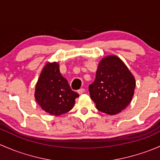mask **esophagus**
Returning <instances> with one entry per match:
<instances>
[{"label": "esophagus", "instance_id": "1", "mask_svg": "<svg viewBox=\"0 0 160 160\" xmlns=\"http://www.w3.org/2000/svg\"><path fill=\"white\" fill-rule=\"evenodd\" d=\"M84 92H85V88H80V89L78 90V93L79 94V95L84 93Z\"/></svg>", "mask_w": 160, "mask_h": 160}]
</instances>
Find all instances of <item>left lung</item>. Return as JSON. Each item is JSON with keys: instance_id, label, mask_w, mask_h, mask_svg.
Returning a JSON list of instances; mask_svg holds the SVG:
<instances>
[{"instance_id": "left-lung-1", "label": "left lung", "mask_w": 160, "mask_h": 160, "mask_svg": "<svg viewBox=\"0 0 160 160\" xmlns=\"http://www.w3.org/2000/svg\"><path fill=\"white\" fill-rule=\"evenodd\" d=\"M135 87L136 81L126 65L118 57L111 55L100 62L88 91L98 111L116 115L129 104Z\"/></svg>"}]
</instances>
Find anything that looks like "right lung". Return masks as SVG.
<instances>
[{"label": "right lung", "instance_id": "obj_1", "mask_svg": "<svg viewBox=\"0 0 160 160\" xmlns=\"http://www.w3.org/2000/svg\"><path fill=\"white\" fill-rule=\"evenodd\" d=\"M78 96L61 75L58 64L48 63L44 67L34 94L36 101L44 111L52 116L65 114L73 108Z\"/></svg>", "mask_w": 160, "mask_h": 160}]
</instances>
